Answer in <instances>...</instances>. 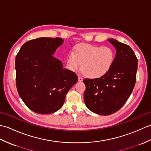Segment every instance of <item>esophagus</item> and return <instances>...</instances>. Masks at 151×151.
Returning <instances> with one entry per match:
<instances>
[{"mask_svg":"<svg viewBox=\"0 0 151 151\" xmlns=\"http://www.w3.org/2000/svg\"><path fill=\"white\" fill-rule=\"evenodd\" d=\"M78 80L79 82H82L83 81V78H82V77H81V76H78Z\"/></svg>","mask_w":151,"mask_h":151,"instance_id":"1","label":"esophagus"}]
</instances>
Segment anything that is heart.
I'll list each match as a JSON object with an SVG mask.
<instances>
[{
  "instance_id": "obj_1",
  "label": "heart",
  "mask_w": 151,
  "mask_h": 151,
  "mask_svg": "<svg viewBox=\"0 0 151 151\" xmlns=\"http://www.w3.org/2000/svg\"><path fill=\"white\" fill-rule=\"evenodd\" d=\"M114 59V50L110 47L80 43L67 54L66 67L70 71H75L82 63V73L89 78H97L110 70Z\"/></svg>"
}]
</instances>
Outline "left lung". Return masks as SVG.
Here are the masks:
<instances>
[{"mask_svg":"<svg viewBox=\"0 0 151 151\" xmlns=\"http://www.w3.org/2000/svg\"><path fill=\"white\" fill-rule=\"evenodd\" d=\"M116 50L110 70L100 78L84 79V99L86 106L94 113L108 115L123 106L132 93L136 81L137 59L127 45L108 39Z\"/></svg>","mask_w":151,"mask_h":151,"instance_id":"1","label":"left lung"}]
</instances>
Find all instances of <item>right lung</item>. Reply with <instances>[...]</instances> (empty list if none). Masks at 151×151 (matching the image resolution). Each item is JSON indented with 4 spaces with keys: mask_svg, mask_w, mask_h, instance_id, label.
<instances>
[{
    "mask_svg": "<svg viewBox=\"0 0 151 151\" xmlns=\"http://www.w3.org/2000/svg\"><path fill=\"white\" fill-rule=\"evenodd\" d=\"M62 38L40 37L25 43L15 58L16 86L21 99L37 114L54 113L62 108L67 93L78 81L76 74L63 69L53 55Z\"/></svg>",
    "mask_w": 151,
    "mask_h": 151,
    "instance_id": "obj_1",
    "label": "right lung"
}]
</instances>
